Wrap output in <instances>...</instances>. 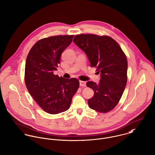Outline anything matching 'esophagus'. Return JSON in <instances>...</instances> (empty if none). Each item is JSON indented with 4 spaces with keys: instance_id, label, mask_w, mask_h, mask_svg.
<instances>
[{
    "instance_id": "obj_1",
    "label": "esophagus",
    "mask_w": 155,
    "mask_h": 155,
    "mask_svg": "<svg viewBox=\"0 0 155 155\" xmlns=\"http://www.w3.org/2000/svg\"><path fill=\"white\" fill-rule=\"evenodd\" d=\"M80 86L81 87H86V82L85 81H80Z\"/></svg>"
}]
</instances>
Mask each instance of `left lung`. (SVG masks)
<instances>
[{
    "mask_svg": "<svg viewBox=\"0 0 155 155\" xmlns=\"http://www.w3.org/2000/svg\"><path fill=\"white\" fill-rule=\"evenodd\" d=\"M73 42L87 54L91 67L101 73L98 84L89 81L87 86L94 91L89 99V108L107 113L118 104L127 83V57L118 43L109 36L80 34Z\"/></svg>",
    "mask_w": 155,
    "mask_h": 155,
    "instance_id": "obj_1",
    "label": "left lung"
}]
</instances>
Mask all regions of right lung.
Listing matches in <instances>:
<instances>
[{
    "label": "right lung",
    "mask_w": 155,
    "mask_h": 155,
    "mask_svg": "<svg viewBox=\"0 0 155 155\" xmlns=\"http://www.w3.org/2000/svg\"><path fill=\"white\" fill-rule=\"evenodd\" d=\"M74 35H58L40 39L30 50L25 66L24 81L30 94L46 113L67 110L79 87L76 78L64 79L54 74L60 57Z\"/></svg>",
    "instance_id": "1"
}]
</instances>
